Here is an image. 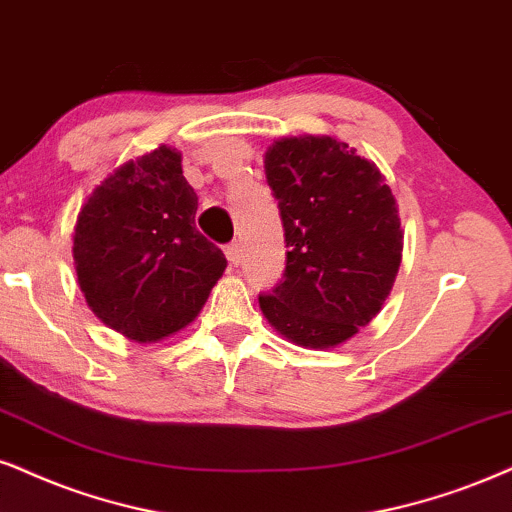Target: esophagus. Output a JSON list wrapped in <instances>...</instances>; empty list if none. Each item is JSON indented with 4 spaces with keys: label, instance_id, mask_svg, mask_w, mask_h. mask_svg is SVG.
Returning a JSON list of instances; mask_svg holds the SVG:
<instances>
[{
    "label": "esophagus",
    "instance_id": "1",
    "mask_svg": "<svg viewBox=\"0 0 512 512\" xmlns=\"http://www.w3.org/2000/svg\"><path fill=\"white\" fill-rule=\"evenodd\" d=\"M224 255H226V260H229L236 267V264L241 262V245H238L236 241L229 243V245H224Z\"/></svg>",
    "mask_w": 512,
    "mask_h": 512
}]
</instances>
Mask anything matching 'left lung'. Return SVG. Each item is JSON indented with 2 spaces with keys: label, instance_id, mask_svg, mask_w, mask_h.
I'll use <instances>...</instances> for the list:
<instances>
[{
  "label": "left lung",
  "instance_id": "obj_1",
  "mask_svg": "<svg viewBox=\"0 0 512 512\" xmlns=\"http://www.w3.org/2000/svg\"><path fill=\"white\" fill-rule=\"evenodd\" d=\"M281 210L286 274L260 309L283 338L328 349L378 316L401 264L404 231L385 174L333 137H283L264 153Z\"/></svg>",
  "mask_w": 512,
  "mask_h": 512
}]
</instances>
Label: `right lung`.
Returning <instances> with one entry per match:
<instances>
[{
	"label": "right lung",
	"instance_id": "obj_1",
	"mask_svg": "<svg viewBox=\"0 0 512 512\" xmlns=\"http://www.w3.org/2000/svg\"><path fill=\"white\" fill-rule=\"evenodd\" d=\"M198 196L177 148L127 160L84 200L73 260L89 309L127 340L151 345L184 331L226 269L196 229Z\"/></svg>",
	"mask_w": 512,
	"mask_h": 512
}]
</instances>
